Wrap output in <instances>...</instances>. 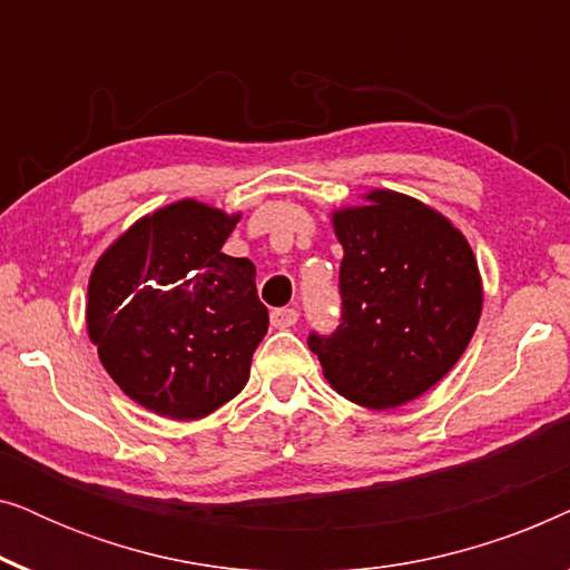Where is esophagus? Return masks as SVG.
<instances>
[{
  "label": "esophagus",
  "instance_id": "obj_1",
  "mask_svg": "<svg viewBox=\"0 0 570 570\" xmlns=\"http://www.w3.org/2000/svg\"><path fill=\"white\" fill-rule=\"evenodd\" d=\"M272 326H277V330H287V326H293L298 322V311L295 308H275L272 311Z\"/></svg>",
  "mask_w": 570,
  "mask_h": 570
}]
</instances>
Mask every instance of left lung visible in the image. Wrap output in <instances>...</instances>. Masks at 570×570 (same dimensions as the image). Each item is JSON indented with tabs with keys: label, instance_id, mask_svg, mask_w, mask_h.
<instances>
[{
	"label": "left lung",
	"instance_id": "8db88e82",
	"mask_svg": "<svg viewBox=\"0 0 570 570\" xmlns=\"http://www.w3.org/2000/svg\"><path fill=\"white\" fill-rule=\"evenodd\" d=\"M334 213L342 244L337 330L308 334L345 400L389 410L454 368L480 322L478 262L462 233L423 202L371 191Z\"/></svg>",
	"mask_w": 570,
	"mask_h": 570
}]
</instances>
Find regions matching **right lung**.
Instances as JSON below:
<instances>
[{
	"mask_svg": "<svg viewBox=\"0 0 570 570\" xmlns=\"http://www.w3.org/2000/svg\"><path fill=\"white\" fill-rule=\"evenodd\" d=\"M238 215L194 199L131 225L88 285V332L116 384L170 420L223 407L269 326L248 259L223 254Z\"/></svg>",
	"mask_w": 570,
	"mask_h": 570,
	"instance_id": "1",
	"label": "right lung"
}]
</instances>
